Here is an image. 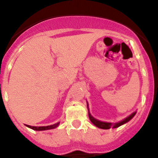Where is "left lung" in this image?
Returning a JSON list of instances; mask_svg holds the SVG:
<instances>
[{
	"label": "left lung",
	"mask_w": 158,
	"mask_h": 158,
	"mask_svg": "<svg viewBox=\"0 0 158 158\" xmlns=\"http://www.w3.org/2000/svg\"><path fill=\"white\" fill-rule=\"evenodd\" d=\"M88 109H89V107H88ZM135 114H136V112L132 113V114H131V115H129L127 118H124L123 120L120 121L119 123H117L101 122V121L97 120V119H96V118H94L93 116H92L91 114L89 113V119L91 120V122L93 123V124H94L95 126L97 127H99V128H101V129H106V130H107V129H110V128H116V127H120L121 125H123V124H124V123H127L128 121L131 120V118L135 116Z\"/></svg>",
	"instance_id": "1"
}]
</instances>
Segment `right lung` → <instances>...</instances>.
<instances>
[{
  "label": "right lung",
  "instance_id": "add662e5",
  "mask_svg": "<svg viewBox=\"0 0 158 158\" xmlns=\"http://www.w3.org/2000/svg\"><path fill=\"white\" fill-rule=\"evenodd\" d=\"M58 124L59 123H55L54 125H51V126H47V127H31V126H29V125H26L27 127L31 128L32 130H35V131H45V130H50V129H53V128H55L58 126Z\"/></svg>",
  "mask_w": 158,
  "mask_h": 158
}]
</instances>
